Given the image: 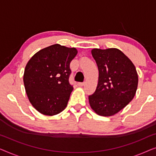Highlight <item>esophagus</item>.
<instances>
[{"instance_id": "34e87169", "label": "esophagus", "mask_w": 156, "mask_h": 156, "mask_svg": "<svg viewBox=\"0 0 156 156\" xmlns=\"http://www.w3.org/2000/svg\"><path fill=\"white\" fill-rule=\"evenodd\" d=\"M85 84V82H82V83H78V86L80 87H83Z\"/></svg>"}]
</instances>
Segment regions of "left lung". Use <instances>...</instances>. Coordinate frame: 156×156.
I'll return each instance as SVG.
<instances>
[{"label": "left lung", "instance_id": "obj_1", "mask_svg": "<svg viewBox=\"0 0 156 156\" xmlns=\"http://www.w3.org/2000/svg\"><path fill=\"white\" fill-rule=\"evenodd\" d=\"M99 69L97 87L89 96L91 108L99 116L116 114L133 99L138 77L133 62L116 48L93 49Z\"/></svg>", "mask_w": 156, "mask_h": 156}]
</instances>
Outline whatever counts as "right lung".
<instances>
[{
    "mask_svg": "<svg viewBox=\"0 0 156 156\" xmlns=\"http://www.w3.org/2000/svg\"><path fill=\"white\" fill-rule=\"evenodd\" d=\"M76 48L52 44L35 53L25 66L23 82L28 99L46 116L58 114L66 108L73 87L69 84V65Z\"/></svg>",
    "mask_w": 156,
    "mask_h": 156,
    "instance_id": "obj_1",
    "label": "right lung"
}]
</instances>
